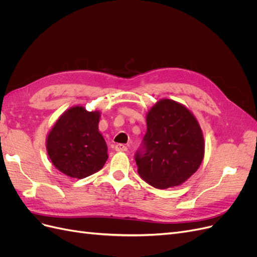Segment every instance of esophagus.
Wrapping results in <instances>:
<instances>
[{"instance_id": "1", "label": "esophagus", "mask_w": 257, "mask_h": 257, "mask_svg": "<svg viewBox=\"0 0 257 257\" xmlns=\"http://www.w3.org/2000/svg\"><path fill=\"white\" fill-rule=\"evenodd\" d=\"M114 149H115V151H118V152H125V151H127V147L125 145L118 144V145H115Z\"/></svg>"}]
</instances>
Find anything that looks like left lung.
I'll return each mask as SVG.
<instances>
[{"label": "left lung", "mask_w": 257, "mask_h": 257, "mask_svg": "<svg viewBox=\"0 0 257 257\" xmlns=\"http://www.w3.org/2000/svg\"><path fill=\"white\" fill-rule=\"evenodd\" d=\"M144 151L136 153L138 174L155 189L185 182L196 173L205 155V141L196 116L169 98L155 103L146 115Z\"/></svg>", "instance_id": "left-lung-1"}]
</instances>
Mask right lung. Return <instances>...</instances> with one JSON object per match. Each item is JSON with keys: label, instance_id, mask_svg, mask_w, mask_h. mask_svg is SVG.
Here are the masks:
<instances>
[{"label": "right lung", "instance_id": "right-lung-1", "mask_svg": "<svg viewBox=\"0 0 257 257\" xmlns=\"http://www.w3.org/2000/svg\"><path fill=\"white\" fill-rule=\"evenodd\" d=\"M99 110L88 111L77 105L62 113L46 138V150L58 170L74 179H83L102 169L108 148L98 131Z\"/></svg>", "mask_w": 257, "mask_h": 257}]
</instances>
